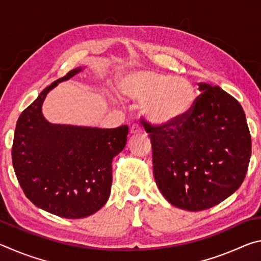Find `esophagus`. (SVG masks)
I'll return each instance as SVG.
<instances>
[{"label":"esophagus","instance_id":"esophagus-1","mask_svg":"<svg viewBox=\"0 0 261 261\" xmlns=\"http://www.w3.org/2000/svg\"><path fill=\"white\" fill-rule=\"evenodd\" d=\"M130 132L132 135H138L141 132V127L139 124H132V126L130 127Z\"/></svg>","mask_w":261,"mask_h":261}]
</instances>
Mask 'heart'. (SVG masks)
Listing matches in <instances>:
<instances>
[{
	"instance_id": "b5f03b06",
	"label": "heart",
	"mask_w": 261,
	"mask_h": 261,
	"mask_svg": "<svg viewBox=\"0 0 261 261\" xmlns=\"http://www.w3.org/2000/svg\"><path fill=\"white\" fill-rule=\"evenodd\" d=\"M118 91L125 98L141 102L145 117L154 125L170 126L184 120L197 101L191 83L156 70H139L123 76Z\"/></svg>"
}]
</instances>
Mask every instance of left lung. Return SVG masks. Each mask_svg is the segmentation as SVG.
Instances as JSON below:
<instances>
[{"label":"left lung","mask_w":261,"mask_h":261,"mask_svg":"<svg viewBox=\"0 0 261 261\" xmlns=\"http://www.w3.org/2000/svg\"><path fill=\"white\" fill-rule=\"evenodd\" d=\"M187 117L170 126L141 120L152 144L153 174L163 197L198 212L241 187L251 158V135L241 103L219 86L200 83Z\"/></svg>","instance_id":"1"}]
</instances>
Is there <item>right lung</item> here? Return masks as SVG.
I'll list each match as a JSON object with an SVG mask.
<instances>
[{
  "label": "right lung",
  "instance_id": "obj_1",
  "mask_svg": "<svg viewBox=\"0 0 261 261\" xmlns=\"http://www.w3.org/2000/svg\"><path fill=\"white\" fill-rule=\"evenodd\" d=\"M71 70L47 86L17 121L12 165L25 196L65 219L86 218L107 202L112 161L126 144L127 125L115 129L51 124L42 116L46 95L81 71Z\"/></svg>",
  "mask_w": 261,
  "mask_h": 261
}]
</instances>
